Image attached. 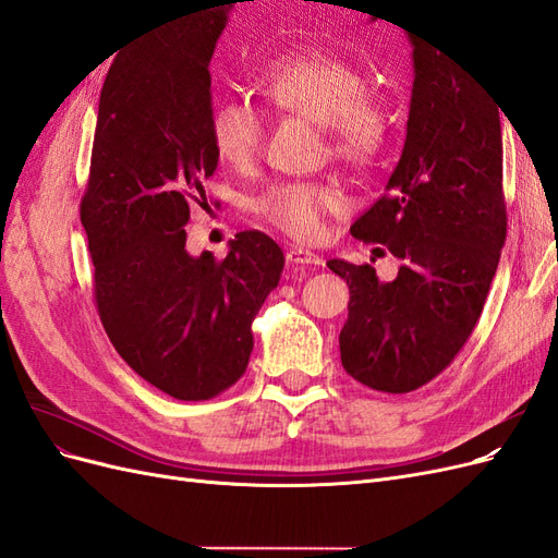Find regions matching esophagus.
Segmentation results:
<instances>
[{
    "label": "esophagus",
    "instance_id": "34e87169",
    "mask_svg": "<svg viewBox=\"0 0 558 558\" xmlns=\"http://www.w3.org/2000/svg\"><path fill=\"white\" fill-rule=\"evenodd\" d=\"M286 258H289V263H295V265H324V258L316 256V253H312L310 248H300V246H291L286 248Z\"/></svg>",
    "mask_w": 558,
    "mask_h": 558
}]
</instances>
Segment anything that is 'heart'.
Returning <instances> with one entry per match:
<instances>
[{
	"mask_svg": "<svg viewBox=\"0 0 558 558\" xmlns=\"http://www.w3.org/2000/svg\"><path fill=\"white\" fill-rule=\"evenodd\" d=\"M258 93L281 111L324 125L335 158L369 165L393 132V109L379 93L365 88L356 64L326 53H291L269 62ZM209 134L216 154L234 170L258 162L265 142L263 113L244 99H223L211 109ZM258 221L293 240L312 242L324 234L326 216L347 209L344 193L320 181H277L248 202Z\"/></svg>",
	"mask_w": 558,
	"mask_h": 558,
	"instance_id": "b5f03b06",
	"label": "heart"
}]
</instances>
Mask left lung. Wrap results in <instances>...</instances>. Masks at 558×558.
Listing matches in <instances>:
<instances>
[{
  "label": "left lung",
  "instance_id": "8db88e82",
  "mask_svg": "<svg viewBox=\"0 0 558 558\" xmlns=\"http://www.w3.org/2000/svg\"><path fill=\"white\" fill-rule=\"evenodd\" d=\"M402 29L414 48L408 137L386 193L351 226L402 265L379 281L373 265L328 260L349 286L342 365L384 393L428 384L461 351L508 232L496 102L418 23Z\"/></svg>",
  "mask_w": 558,
  "mask_h": 558
}]
</instances>
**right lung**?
<instances>
[{"instance_id":"1","label":"right lung","mask_w":558,"mask_h":558,"mask_svg":"<svg viewBox=\"0 0 558 558\" xmlns=\"http://www.w3.org/2000/svg\"><path fill=\"white\" fill-rule=\"evenodd\" d=\"M234 4L205 0L113 60L81 199L109 340L177 400H209L246 373L251 324L283 269V251L258 230L234 234L223 260L185 251L191 207L207 205L218 165L209 62Z\"/></svg>"}]
</instances>
